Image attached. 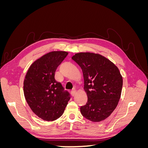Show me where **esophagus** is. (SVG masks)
I'll return each mask as SVG.
<instances>
[{
  "mask_svg": "<svg viewBox=\"0 0 148 148\" xmlns=\"http://www.w3.org/2000/svg\"><path fill=\"white\" fill-rule=\"evenodd\" d=\"M76 93H77V91H76L75 89H73V90L71 91V95L72 96H74L76 95Z\"/></svg>",
  "mask_w": 148,
  "mask_h": 148,
  "instance_id": "34e87169",
  "label": "esophagus"
}]
</instances>
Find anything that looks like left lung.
Segmentation results:
<instances>
[{
    "label": "left lung",
    "mask_w": 148,
    "mask_h": 148,
    "mask_svg": "<svg viewBox=\"0 0 148 148\" xmlns=\"http://www.w3.org/2000/svg\"><path fill=\"white\" fill-rule=\"evenodd\" d=\"M81 67L86 105L80 107L84 117L94 122L104 120L113 112L120 100L123 79L112 62L98 53L80 52L71 57Z\"/></svg>",
    "instance_id": "left-lung-1"
}]
</instances>
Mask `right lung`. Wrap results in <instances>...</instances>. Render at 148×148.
I'll list each match as a JSON object with an SVG mask.
<instances>
[{
    "label": "right lung",
    "mask_w": 148,
    "mask_h": 148,
    "mask_svg": "<svg viewBox=\"0 0 148 148\" xmlns=\"http://www.w3.org/2000/svg\"><path fill=\"white\" fill-rule=\"evenodd\" d=\"M68 53L49 52L34 62L26 75L23 83L26 101L33 112L44 120L59 119L70 99L69 92L55 79L57 66Z\"/></svg>",
    "instance_id": "right-lung-1"
}]
</instances>
